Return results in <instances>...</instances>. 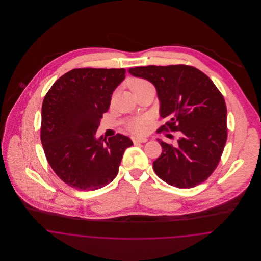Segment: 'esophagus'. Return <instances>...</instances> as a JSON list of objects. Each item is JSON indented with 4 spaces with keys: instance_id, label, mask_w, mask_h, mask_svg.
<instances>
[{
    "instance_id": "1",
    "label": "esophagus",
    "mask_w": 261,
    "mask_h": 261,
    "mask_svg": "<svg viewBox=\"0 0 261 261\" xmlns=\"http://www.w3.org/2000/svg\"><path fill=\"white\" fill-rule=\"evenodd\" d=\"M132 140L135 144H138V143H147L148 142V139L145 138V137H132Z\"/></svg>"
}]
</instances>
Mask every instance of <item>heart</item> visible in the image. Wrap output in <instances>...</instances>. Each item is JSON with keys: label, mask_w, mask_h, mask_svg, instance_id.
Here are the masks:
<instances>
[{"label": "heart", "mask_w": 261, "mask_h": 261, "mask_svg": "<svg viewBox=\"0 0 261 261\" xmlns=\"http://www.w3.org/2000/svg\"><path fill=\"white\" fill-rule=\"evenodd\" d=\"M128 84H129V87H130V89L134 93H136L137 91L143 90L145 88L152 87L150 82H149L146 79H142V78H134L129 81ZM146 122H147V120H146L145 117H142V116L135 117L128 122V126L135 133H143L144 129H145Z\"/></svg>", "instance_id": "1"}]
</instances>
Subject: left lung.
Here are the masks:
<instances>
[{
  "mask_svg": "<svg viewBox=\"0 0 261 261\" xmlns=\"http://www.w3.org/2000/svg\"><path fill=\"white\" fill-rule=\"evenodd\" d=\"M128 72L149 80L156 89L160 114L169 119L158 133H181L177 146L158 140L163 148L152 163L158 177L181 189L205 182L218 166L227 140V110L221 92L193 66L149 65L129 68Z\"/></svg>",
  "mask_w": 261,
  "mask_h": 261,
  "instance_id": "1",
  "label": "left lung"
}]
</instances>
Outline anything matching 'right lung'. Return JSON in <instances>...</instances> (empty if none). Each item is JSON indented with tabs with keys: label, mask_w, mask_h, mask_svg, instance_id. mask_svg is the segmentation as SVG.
<instances>
[{
	"label": "right lung",
	"mask_w": 261,
	"mask_h": 261,
	"mask_svg": "<svg viewBox=\"0 0 261 261\" xmlns=\"http://www.w3.org/2000/svg\"><path fill=\"white\" fill-rule=\"evenodd\" d=\"M125 70L77 68L51 86L42 105L41 143L55 174L68 186L94 191L116 177L129 138L117 134L95 138L112 92Z\"/></svg>",
	"instance_id": "right-lung-1"
}]
</instances>
